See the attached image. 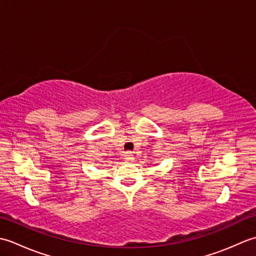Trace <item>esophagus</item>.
<instances>
[{
	"instance_id": "esophagus-1",
	"label": "esophagus",
	"mask_w": 256,
	"mask_h": 256,
	"mask_svg": "<svg viewBox=\"0 0 256 256\" xmlns=\"http://www.w3.org/2000/svg\"><path fill=\"white\" fill-rule=\"evenodd\" d=\"M134 160V156H133V153L132 152H125V154H124V160H126V162H132Z\"/></svg>"
}]
</instances>
